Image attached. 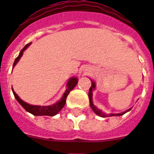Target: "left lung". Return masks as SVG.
<instances>
[{"instance_id":"obj_1","label":"left lung","mask_w":154,"mask_h":154,"mask_svg":"<svg viewBox=\"0 0 154 154\" xmlns=\"http://www.w3.org/2000/svg\"><path fill=\"white\" fill-rule=\"evenodd\" d=\"M91 82H92V85L91 87H90V89H89V104H90V107L92 108V109H93V111H94L95 113H96L97 115H98V116H100V117H112V116H122V115L125 114V112H129V111H130L131 110V109H129L126 110V111H125V112H121V113H112V114L110 115H108V114H105V112H101V110L98 109L95 106V105H94V103H93V99H92V97H93V90H94L95 89V88H96V85H95V83H94V82H93L91 80Z\"/></svg>"}]
</instances>
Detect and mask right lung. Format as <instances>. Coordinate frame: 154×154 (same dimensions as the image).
Returning a JSON list of instances; mask_svg holds the SVG:
<instances>
[{
    "label": "right lung",
    "mask_w": 154,
    "mask_h": 154,
    "mask_svg": "<svg viewBox=\"0 0 154 154\" xmlns=\"http://www.w3.org/2000/svg\"><path fill=\"white\" fill-rule=\"evenodd\" d=\"M30 45H31V43H29V44L26 45L20 50L19 55H18L17 57L16 58L15 61L13 63V68L16 65V64L19 61L20 58L21 57V56L23 55L24 51L27 49L28 47ZM77 82H78V79H77V77H71V78L69 80V82H68L67 89H66L65 92L64 93V94H63V97H61V99H60V101H59L58 102L54 104V105H47V106L29 105V104H28V103L22 101V100L19 97V96H18L17 94L14 92V90H13V89H12V90H13V95L15 97V98L17 99V101L20 103V105H21L27 112L32 113V114L34 115V116H51V117H53L54 115L57 114L58 112H60V110L63 109V107L65 106L68 95L69 94V92L76 86V85L77 84Z\"/></svg>",
    "instance_id": "right-lung-1"
}]
</instances>
